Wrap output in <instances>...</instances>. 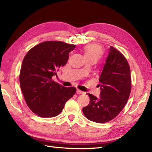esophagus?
Masks as SVG:
<instances>
[{
	"mask_svg": "<svg viewBox=\"0 0 152 152\" xmlns=\"http://www.w3.org/2000/svg\"><path fill=\"white\" fill-rule=\"evenodd\" d=\"M76 93L79 94H84L85 93L83 92V91H80L79 89H77L76 90Z\"/></svg>",
	"mask_w": 152,
	"mask_h": 152,
	"instance_id": "34e87169",
	"label": "esophagus"
}]
</instances>
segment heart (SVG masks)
<instances>
[{"instance_id": "obj_1", "label": "heart", "mask_w": 152, "mask_h": 152, "mask_svg": "<svg viewBox=\"0 0 152 152\" xmlns=\"http://www.w3.org/2000/svg\"><path fill=\"white\" fill-rule=\"evenodd\" d=\"M85 58L94 57L99 58L102 54V49L99 45H89L83 48Z\"/></svg>"}]
</instances>
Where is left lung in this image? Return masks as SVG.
<instances>
[{
    "label": "left lung",
    "instance_id": "obj_1",
    "mask_svg": "<svg viewBox=\"0 0 152 152\" xmlns=\"http://www.w3.org/2000/svg\"><path fill=\"white\" fill-rule=\"evenodd\" d=\"M100 98L88 94L89 105L83 108L86 117L97 123L110 121L128 101L132 88L130 69L126 59L112 46L99 75Z\"/></svg>",
    "mask_w": 152,
    "mask_h": 152
}]
</instances>
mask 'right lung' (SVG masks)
Here are the masks:
<instances>
[{"mask_svg": "<svg viewBox=\"0 0 152 152\" xmlns=\"http://www.w3.org/2000/svg\"><path fill=\"white\" fill-rule=\"evenodd\" d=\"M75 47L76 45L61 41H45L30 49L24 58L19 75L20 89L28 106L39 116L58 115L75 94V87H65L52 80Z\"/></svg>", "mask_w": 152, "mask_h": 152, "instance_id": "obj_1", "label": "right lung"}]
</instances>
